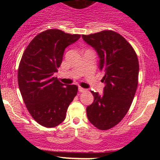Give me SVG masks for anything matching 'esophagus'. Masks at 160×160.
<instances>
[{
  "label": "esophagus",
  "mask_w": 160,
  "mask_h": 160,
  "mask_svg": "<svg viewBox=\"0 0 160 160\" xmlns=\"http://www.w3.org/2000/svg\"><path fill=\"white\" fill-rule=\"evenodd\" d=\"M78 90H79V92H82L86 91V89H84V88H82V87H80V86H79Z\"/></svg>",
  "instance_id": "34e87169"
}]
</instances>
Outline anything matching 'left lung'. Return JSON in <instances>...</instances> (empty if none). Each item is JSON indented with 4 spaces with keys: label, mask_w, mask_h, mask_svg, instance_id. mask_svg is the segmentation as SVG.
<instances>
[{
    "label": "left lung",
    "mask_w": 160,
    "mask_h": 160,
    "mask_svg": "<svg viewBox=\"0 0 160 160\" xmlns=\"http://www.w3.org/2000/svg\"><path fill=\"white\" fill-rule=\"evenodd\" d=\"M100 58L99 70L104 73V93L91 91L93 103L86 108L88 120L100 130L114 127L126 116L138 83V59L133 47L113 31L82 35Z\"/></svg>",
    "instance_id": "8db88e82"
}]
</instances>
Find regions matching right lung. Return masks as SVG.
Returning <instances> with one entry per match:
<instances>
[{
    "label": "right lung",
    "mask_w": 160,
    "mask_h": 160,
    "mask_svg": "<svg viewBox=\"0 0 160 160\" xmlns=\"http://www.w3.org/2000/svg\"><path fill=\"white\" fill-rule=\"evenodd\" d=\"M80 34L59 29L40 33L23 52L18 69V84L22 99L34 120L53 128L65 120L66 112L78 91L76 85H65L54 77L64 51Z\"/></svg>",
    "instance_id": "1"
}]
</instances>
